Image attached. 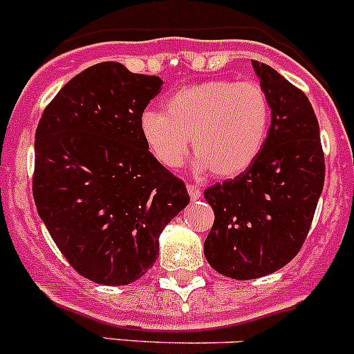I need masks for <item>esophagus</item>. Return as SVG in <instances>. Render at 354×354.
<instances>
[{
	"mask_svg": "<svg viewBox=\"0 0 354 354\" xmlns=\"http://www.w3.org/2000/svg\"><path fill=\"white\" fill-rule=\"evenodd\" d=\"M187 192H189V196H191L192 201H198V199L201 198V189H199L198 185L187 184Z\"/></svg>",
	"mask_w": 354,
	"mask_h": 354,
	"instance_id": "34e87169",
	"label": "esophagus"
}]
</instances>
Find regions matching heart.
<instances>
[{
    "mask_svg": "<svg viewBox=\"0 0 354 354\" xmlns=\"http://www.w3.org/2000/svg\"><path fill=\"white\" fill-rule=\"evenodd\" d=\"M163 111L145 109L140 134L148 151L169 169L182 165L192 138L196 170L232 178L262 153L271 126V104L256 82L207 80L170 93Z\"/></svg>",
    "mask_w": 354,
    "mask_h": 354,
    "instance_id": "1",
    "label": "heart"
}]
</instances>
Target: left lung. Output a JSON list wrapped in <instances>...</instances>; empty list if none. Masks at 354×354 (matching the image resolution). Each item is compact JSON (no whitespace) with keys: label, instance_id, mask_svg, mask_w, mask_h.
<instances>
[{"label":"left lung","instance_id":"left-lung-1","mask_svg":"<svg viewBox=\"0 0 354 354\" xmlns=\"http://www.w3.org/2000/svg\"><path fill=\"white\" fill-rule=\"evenodd\" d=\"M252 66L271 104L268 140L249 170L204 191L214 211L204 256L232 279L268 276L297 256L326 177L319 122L307 95L268 64L252 61Z\"/></svg>","mask_w":354,"mask_h":354}]
</instances>
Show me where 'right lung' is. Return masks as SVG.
Segmentation results:
<instances>
[{"label":"right lung","mask_w":354,"mask_h":354,"mask_svg":"<svg viewBox=\"0 0 354 354\" xmlns=\"http://www.w3.org/2000/svg\"><path fill=\"white\" fill-rule=\"evenodd\" d=\"M162 85L115 61L93 64L59 90L35 131L39 216L71 268L98 285L140 279L160 233L189 204L184 182L140 134Z\"/></svg>","instance_id":"1"}]
</instances>
